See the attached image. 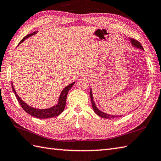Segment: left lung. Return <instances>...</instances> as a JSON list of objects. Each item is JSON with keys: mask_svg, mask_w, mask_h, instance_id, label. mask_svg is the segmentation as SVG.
Wrapping results in <instances>:
<instances>
[{"mask_svg": "<svg viewBox=\"0 0 161 161\" xmlns=\"http://www.w3.org/2000/svg\"><path fill=\"white\" fill-rule=\"evenodd\" d=\"M130 42L132 43V46L135 47L136 48H141V49L143 50V47L141 46V44L138 42L137 40H134V39H130ZM90 96H91V103H92V108H93V110H94L95 113L97 114L98 116H99V117H102V118H104V119H114V118H119V117H121L123 115H111V114H106L105 113H103V112H102L101 110H99L97 107L96 106L95 103L94 102V100H93V97H92V89H91V91H90Z\"/></svg>", "mask_w": 161, "mask_h": 161, "instance_id": "left-lung-1", "label": "left lung"}]
</instances>
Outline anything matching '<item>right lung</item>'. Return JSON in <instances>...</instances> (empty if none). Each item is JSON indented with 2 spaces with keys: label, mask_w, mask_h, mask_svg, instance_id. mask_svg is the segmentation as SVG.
<instances>
[{
  "label": "right lung",
  "mask_w": 161,
  "mask_h": 161,
  "mask_svg": "<svg viewBox=\"0 0 161 161\" xmlns=\"http://www.w3.org/2000/svg\"><path fill=\"white\" fill-rule=\"evenodd\" d=\"M37 33V31H34L32 33H30V34H28L26 36H25V38L22 39V40L20 42L19 44L22 43L25 40L28 38L29 37H31V36L36 34ZM18 44V45H19ZM75 82H73L72 84H70L69 85L67 86L66 87H65L62 90V91L61 92V94L59 95V97L58 99V103L57 105H55L53 107L47 108V109H37V108H32L30 106L27 105L24 101H22L20 97L16 93V91L13 86V84L12 82V87L13 89V91L14 92L15 95H16V98L19 102L20 105L21 107L23 108V110L26 113H28L29 114L33 116L36 118H38V119H47V118H51V117H56V116H58L64 110V108L66 106V97L67 95H68V92L70 91V89L72 88L73 86L75 84Z\"/></svg>",
  "instance_id": "add662e5"
}]
</instances>
